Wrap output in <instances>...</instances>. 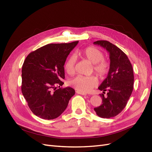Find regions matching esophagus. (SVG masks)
I'll return each instance as SVG.
<instances>
[{"instance_id": "esophagus-1", "label": "esophagus", "mask_w": 152, "mask_h": 152, "mask_svg": "<svg viewBox=\"0 0 152 152\" xmlns=\"http://www.w3.org/2000/svg\"><path fill=\"white\" fill-rule=\"evenodd\" d=\"M76 93H77V94H82V95H87V94H86V93H82V92H80V91H76Z\"/></svg>"}]
</instances>
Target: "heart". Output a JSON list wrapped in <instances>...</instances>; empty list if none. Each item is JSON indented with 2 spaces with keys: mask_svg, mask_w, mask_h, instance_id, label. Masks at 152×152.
Listing matches in <instances>:
<instances>
[{
  "mask_svg": "<svg viewBox=\"0 0 152 152\" xmlns=\"http://www.w3.org/2000/svg\"><path fill=\"white\" fill-rule=\"evenodd\" d=\"M80 56L93 64L95 73L100 77L107 75L110 70V63L104 59V54L102 50L94 47H87L79 51ZM75 59L73 56L69 57L65 63V69L69 75L75 72ZM98 84V79L95 76H77L73 79L70 84L82 93H87Z\"/></svg>",
  "mask_w": 152,
  "mask_h": 152,
  "instance_id": "heart-1",
  "label": "heart"
}]
</instances>
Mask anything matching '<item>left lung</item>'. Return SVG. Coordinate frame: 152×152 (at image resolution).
Returning a JSON list of instances; mask_svg holds the SVG:
<instances>
[{"instance_id": "obj_1", "label": "left lung", "mask_w": 152, "mask_h": 152, "mask_svg": "<svg viewBox=\"0 0 152 152\" xmlns=\"http://www.w3.org/2000/svg\"><path fill=\"white\" fill-rule=\"evenodd\" d=\"M94 44L106 49L110 54L109 72L98 87L103 91L99 94L102 104L94 108L99 117L109 118L117 115L126 107L133 90L134 73L127 55L116 45L107 40H97Z\"/></svg>"}]
</instances>
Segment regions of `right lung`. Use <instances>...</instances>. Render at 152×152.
Segmentation results:
<instances>
[{
    "instance_id": "add662e5",
    "label": "right lung",
    "mask_w": 152,
    "mask_h": 152,
    "mask_svg": "<svg viewBox=\"0 0 152 152\" xmlns=\"http://www.w3.org/2000/svg\"><path fill=\"white\" fill-rule=\"evenodd\" d=\"M78 42L47 44L26 56L22 66L21 92L36 116L46 120L58 117L75 94L72 87L60 86L64 84L66 58Z\"/></svg>"
}]
</instances>
